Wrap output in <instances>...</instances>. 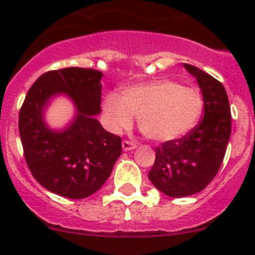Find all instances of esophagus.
<instances>
[{
	"label": "esophagus",
	"mask_w": 255,
	"mask_h": 255,
	"mask_svg": "<svg viewBox=\"0 0 255 255\" xmlns=\"http://www.w3.org/2000/svg\"><path fill=\"white\" fill-rule=\"evenodd\" d=\"M122 148L125 151H130V150H134L136 148V144L133 143V141L123 140L122 141Z\"/></svg>",
	"instance_id": "1"
}]
</instances>
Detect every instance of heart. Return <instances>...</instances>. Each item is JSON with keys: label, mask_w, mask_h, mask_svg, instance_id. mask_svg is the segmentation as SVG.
<instances>
[{"label": "heart", "mask_w": 255, "mask_h": 255, "mask_svg": "<svg viewBox=\"0 0 255 255\" xmlns=\"http://www.w3.org/2000/svg\"><path fill=\"white\" fill-rule=\"evenodd\" d=\"M203 96L195 88L183 87L172 79H154L125 88L120 95L104 98L103 116L107 129L115 134L136 123L146 138L170 143L188 135L199 122Z\"/></svg>", "instance_id": "heart-1"}]
</instances>
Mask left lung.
<instances>
[{
	"instance_id": "obj_1",
	"label": "left lung",
	"mask_w": 255,
	"mask_h": 255,
	"mask_svg": "<svg viewBox=\"0 0 255 255\" xmlns=\"http://www.w3.org/2000/svg\"><path fill=\"white\" fill-rule=\"evenodd\" d=\"M183 67L202 90L204 116L188 135L156 148L148 177L155 188L171 198L195 194L213 181L231 135V110L224 85L197 67Z\"/></svg>"
}]
</instances>
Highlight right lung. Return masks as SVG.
<instances>
[{
  "mask_svg": "<svg viewBox=\"0 0 255 255\" xmlns=\"http://www.w3.org/2000/svg\"><path fill=\"white\" fill-rule=\"evenodd\" d=\"M101 78V72L79 67L47 72L31 85L20 109L19 134L29 170L44 188L64 198L84 199L99 191L122 152L120 136L96 119ZM62 95L74 104L75 116L55 130L44 114Z\"/></svg>",
  "mask_w": 255,
  "mask_h": 255,
  "instance_id": "add662e5",
  "label": "right lung"
}]
</instances>
